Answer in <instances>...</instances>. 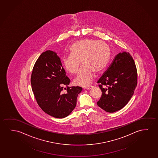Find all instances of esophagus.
I'll list each match as a JSON object with an SVG mask.
<instances>
[{
  "label": "esophagus",
  "instance_id": "1",
  "mask_svg": "<svg viewBox=\"0 0 158 158\" xmlns=\"http://www.w3.org/2000/svg\"><path fill=\"white\" fill-rule=\"evenodd\" d=\"M93 87V86L90 85V86H89V87H85V89H88H88H91Z\"/></svg>",
  "mask_w": 158,
  "mask_h": 158
}]
</instances>
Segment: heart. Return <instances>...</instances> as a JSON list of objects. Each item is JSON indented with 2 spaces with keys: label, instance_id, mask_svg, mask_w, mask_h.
Wrapping results in <instances>:
<instances>
[{
  "label": "heart",
  "instance_id": "b5f03b06",
  "mask_svg": "<svg viewBox=\"0 0 158 158\" xmlns=\"http://www.w3.org/2000/svg\"><path fill=\"white\" fill-rule=\"evenodd\" d=\"M70 52V55L63 58V65L68 72L74 75L77 73L81 61L83 67L74 81L76 85L81 86L91 84L95 73H100L105 70L111 53L106 43L88 38L73 43Z\"/></svg>",
  "mask_w": 158,
  "mask_h": 158
}]
</instances>
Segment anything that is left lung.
I'll return each instance as SVG.
<instances>
[{"label":"left lung","instance_id":"left-lung-1","mask_svg":"<svg viewBox=\"0 0 158 158\" xmlns=\"http://www.w3.org/2000/svg\"><path fill=\"white\" fill-rule=\"evenodd\" d=\"M137 82V70L131 56L126 52L118 53L98 81L102 96L97 104L108 113L119 110L133 95Z\"/></svg>","mask_w":158,"mask_h":158}]
</instances>
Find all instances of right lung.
<instances>
[{"label":"right lung","mask_w":158,"mask_h":158,"mask_svg":"<svg viewBox=\"0 0 158 158\" xmlns=\"http://www.w3.org/2000/svg\"><path fill=\"white\" fill-rule=\"evenodd\" d=\"M65 73L60 57L51 50L40 55L31 73V87L38 106L54 118L69 115L75 108L78 95L82 90L78 86L68 87L70 80ZM64 89H67L65 93H63Z\"/></svg>","instance_id":"right-lung-1"}]
</instances>
